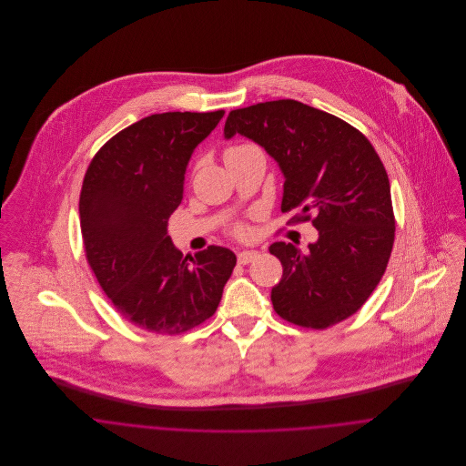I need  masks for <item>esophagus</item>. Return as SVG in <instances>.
Instances as JSON below:
<instances>
[{
	"label": "esophagus",
	"mask_w": 466,
	"mask_h": 466,
	"mask_svg": "<svg viewBox=\"0 0 466 466\" xmlns=\"http://www.w3.org/2000/svg\"><path fill=\"white\" fill-rule=\"evenodd\" d=\"M257 257H258V253H257V251H240V253H237V260H238V264H240V266H248V264H251Z\"/></svg>",
	"instance_id": "1"
}]
</instances>
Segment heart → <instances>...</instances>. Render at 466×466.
<instances>
[{
    "instance_id": "b5f03b06",
    "label": "heart",
    "mask_w": 466,
    "mask_h": 466,
    "mask_svg": "<svg viewBox=\"0 0 466 466\" xmlns=\"http://www.w3.org/2000/svg\"><path fill=\"white\" fill-rule=\"evenodd\" d=\"M246 147H251V145H235V147H229V148H226L224 157H226L228 154L238 152V150H242V148H246ZM229 233H231L235 238L244 240V238L249 237L251 231H249V226H248V224H244V222H235V224H231V228H229Z\"/></svg>"
}]
</instances>
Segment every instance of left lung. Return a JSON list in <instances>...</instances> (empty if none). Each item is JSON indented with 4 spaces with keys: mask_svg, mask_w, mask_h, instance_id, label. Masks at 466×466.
I'll return each instance as SVG.
<instances>
[{
    "mask_svg": "<svg viewBox=\"0 0 466 466\" xmlns=\"http://www.w3.org/2000/svg\"><path fill=\"white\" fill-rule=\"evenodd\" d=\"M224 134L266 148L285 176L281 211L298 209L289 224L310 220L319 231L309 251L290 242L268 248L283 266L270 292L276 314L314 330L353 316L384 276L397 229L390 177L370 139L290 98L231 111Z\"/></svg>",
    "mask_w": 466,
    "mask_h": 466,
    "instance_id": "8db88e82",
    "label": "left lung"
}]
</instances>
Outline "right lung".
Instances as JSON below:
<instances>
[{"mask_svg":"<svg viewBox=\"0 0 466 466\" xmlns=\"http://www.w3.org/2000/svg\"><path fill=\"white\" fill-rule=\"evenodd\" d=\"M222 116L150 115L106 141L86 170V260L120 316L147 332L179 335L209 319L237 264L220 246L183 257L167 231L190 156Z\"/></svg>","mask_w":466,"mask_h":466,"instance_id":"right-lung-1","label":"right lung"}]
</instances>
